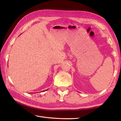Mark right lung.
Wrapping results in <instances>:
<instances>
[{"mask_svg":"<svg viewBox=\"0 0 121 121\" xmlns=\"http://www.w3.org/2000/svg\"><path fill=\"white\" fill-rule=\"evenodd\" d=\"M47 90H48V89H46V90H45V91H47Z\"/></svg>","mask_w":121,"mask_h":121,"instance_id":"right-lung-1","label":"right lung"}]
</instances>
